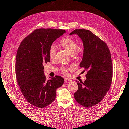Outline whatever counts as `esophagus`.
<instances>
[{"label":"esophagus","instance_id":"obj_1","mask_svg":"<svg viewBox=\"0 0 129 129\" xmlns=\"http://www.w3.org/2000/svg\"><path fill=\"white\" fill-rule=\"evenodd\" d=\"M72 82V80H70V79H65V83H71Z\"/></svg>","mask_w":129,"mask_h":129}]
</instances>
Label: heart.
<instances>
[{"label": "heart", "mask_w": 129, "mask_h": 129, "mask_svg": "<svg viewBox=\"0 0 129 129\" xmlns=\"http://www.w3.org/2000/svg\"><path fill=\"white\" fill-rule=\"evenodd\" d=\"M59 46L63 48L64 50L69 52L70 54L74 56H79L82 54L83 49L82 46H78L77 41L71 38L65 37L62 39L59 43ZM56 50L54 46H51L49 50V57L51 60L54 59ZM68 69L67 68L62 67L61 69V72L63 74H66Z\"/></svg>", "instance_id": "1"}]
</instances>
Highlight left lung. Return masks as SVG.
<instances>
[{"label": "left lung", "mask_w": 129, "mask_h": 129, "mask_svg": "<svg viewBox=\"0 0 129 129\" xmlns=\"http://www.w3.org/2000/svg\"><path fill=\"white\" fill-rule=\"evenodd\" d=\"M73 34L83 41L84 50L79 66L87 72L84 82L76 81L78 89L74 97L79 104L89 108L99 103L110 89L113 73L111 57L106 44L91 31L75 29L69 35Z\"/></svg>", "instance_id": "left-lung-1"}]
</instances>
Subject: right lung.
I'll return each mask as SVG.
<instances>
[{
  "instance_id": "right-lung-1",
  "label": "right lung",
  "mask_w": 129,
  "mask_h": 129,
  "mask_svg": "<svg viewBox=\"0 0 129 129\" xmlns=\"http://www.w3.org/2000/svg\"><path fill=\"white\" fill-rule=\"evenodd\" d=\"M65 33L63 29H36L23 39L18 49V84L24 98L35 106L44 108L51 104L56 98V89L64 82L59 75L47 80L44 64L50 61L49 50L52 43Z\"/></svg>"
}]
</instances>
